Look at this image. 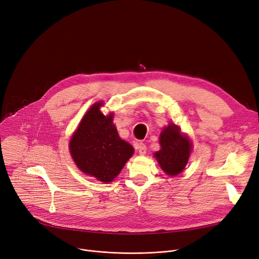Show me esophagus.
I'll use <instances>...</instances> for the list:
<instances>
[{
  "label": "esophagus",
  "instance_id": "esophagus-1",
  "mask_svg": "<svg viewBox=\"0 0 259 259\" xmlns=\"http://www.w3.org/2000/svg\"><path fill=\"white\" fill-rule=\"evenodd\" d=\"M146 150H147V148H146V145H145V144H143V143L139 144V146H138V151H139V153H140L141 155H144V154L146 153Z\"/></svg>",
  "mask_w": 259,
  "mask_h": 259
}]
</instances>
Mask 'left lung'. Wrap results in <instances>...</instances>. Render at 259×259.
Returning a JSON list of instances; mask_svg holds the SVG:
<instances>
[{
    "label": "left lung",
    "mask_w": 259,
    "mask_h": 259,
    "mask_svg": "<svg viewBox=\"0 0 259 259\" xmlns=\"http://www.w3.org/2000/svg\"><path fill=\"white\" fill-rule=\"evenodd\" d=\"M160 144L161 149L154 153V157L163 171L170 176L183 172L192 151V143L188 136L182 134L177 125L170 123L160 135Z\"/></svg>",
    "instance_id": "left-lung-1"
}]
</instances>
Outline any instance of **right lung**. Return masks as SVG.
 Returning a JSON list of instances; mask_svg holds the SVG:
<instances>
[{
    "mask_svg": "<svg viewBox=\"0 0 259 259\" xmlns=\"http://www.w3.org/2000/svg\"><path fill=\"white\" fill-rule=\"evenodd\" d=\"M98 102L87 111L69 141L76 167L97 181L110 183L120 173L134 147L120 139L113 124V113L104 115Z\"/></svg>",
    "mask_w": 259,
    "mask_h": 259,
    "instance_id": "add662e5",
    "label": "right lung"
}]
</instances>
